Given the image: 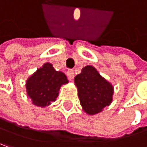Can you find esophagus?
Wrapping results in <instances>:
<instances>
[{
    "label": "esophagus",
    "instance_id": "34e87169",
    "mask_svg": "<svg viewBox=\"0 0 147 147\" xmlns=\"http://www.w3.org/2000/svg\"><path fill=\"white\" fill-rule=\"evenodd\" d=\"M67 76L70 81H71L74 78V71L73 70H68L67 71Z\"/></svg>",
    "mask_w": 147,
    "mask_h": 147
}]
</instances>
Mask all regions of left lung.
<instances>
[{
	"mask_svg": "<svg viewBox=\"0 0 147 147\" xmlns=\"http://www.w3.org/2000/svg\"><path fill=\"white\" fill-rule=\"evenodd\" d=\"M75 84L77 87L80 103L85 113L94 115L100 113L113 101V85L103 78L92 66L87 65L76 75Z\"/></svg>",
	"mask_w": 147,
	"mask_h": 147,
	"instance_id": "8db88e82",
	"label": "left lung"
}]
</instances>
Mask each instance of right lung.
Returning a JSON list of instances; mask_svg holds the SVG:
<instances>
[{"label": "right lung", "instance_id": "1", "mask_svg": "<svg viewBox=\"0 0 147 147\" xmlns=\"http://www.w3.org/2000/svg\"><path fill=\"white\" fill-rule=\"evenodd\" d=\"M68 82L65 74L55 70L53 65L47 62L27 80V95L34 105L45 108L56 100L60 87Z\"/></svg>", "mask_w": 147, "mask_h": 147}]
</instances>
